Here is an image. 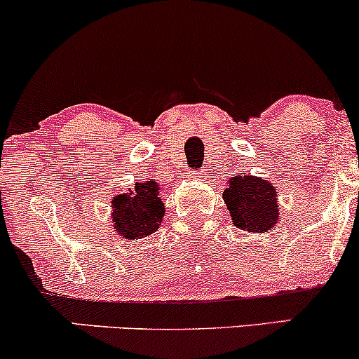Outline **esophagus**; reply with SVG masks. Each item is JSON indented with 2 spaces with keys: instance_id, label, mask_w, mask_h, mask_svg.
Segmentation results:
<instances>
[{
  "instance_id": "esophagus-1",
  "label": "esophagus",
  "mask_w": 359,
  "mask_h": 359,
  "mask_svg": "<svg viewBox=\"0 0 359 359\" xmlns=\"http://www.w3.org/2000/svg\"><path fill=\"white\" fill-rule=\"evenodd\" d=\"M199 177H201V175L197 174V172H194V170L191 172V179H199Z\"/></svg>"
}]
</instances>
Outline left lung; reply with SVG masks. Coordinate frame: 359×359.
<instances>
[{
	"label": "left lung",
	"mask_w": 359,
	"mask_h": 359,
	"mask_svg": "<svg viewBox=\"0 0 359 359\" xmlns=\"http://www.w3.org/2000/svg\"><path fill=\"white\" fill-rule=\"evenodd\" d=\"M222 199L236 228L263 233L273 229L278 221L277 191L263 179L250 174L233 177L229 187L222 192Z\"/></svg>",
	"instance_id": "left-lung-1"
}]
</instances>
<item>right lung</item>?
Masks as SVG:
<instances>
[{
    "mask_svg": "<svg viewBox=\"0 0 359 359\" xmlns=\"http://www.w3.org/2000/svg\"><path fill=\"white\" fill-rule=\"evenodd\" d=\"M158 192L160 187L150 179L114 197L113 222L119 236L142 240L158 229L165 212Z\"/></svg>",
    "mask_w": 359,
    "mask_h": 359,
    "instance_id": "right-lung-1",
    "label": "right lung"
}]
</instances>
